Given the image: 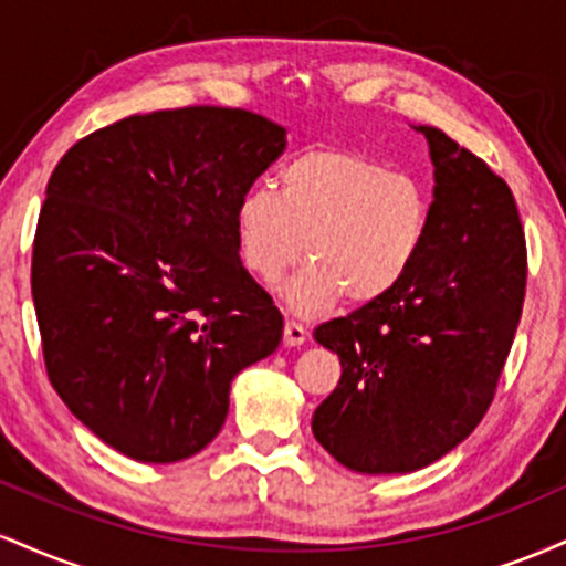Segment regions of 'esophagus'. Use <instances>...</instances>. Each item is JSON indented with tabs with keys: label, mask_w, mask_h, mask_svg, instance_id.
<instances>
[{
	"label": "esophagus",
	"mask_w": 566,
	"mask_h": 566,
	"mask_svg": "<svg viewBox=\"0 0 566 566\" xmlns=\"http://www.w3.org/2000/svg\"><path fill=\"white\" fill-rule=\"evenodd\" d=\"M305 337H308V333H305V327L297 319H287L284 322V346H303Z\"/></svg>",
	"instance_id": "1"
}]
</instances>
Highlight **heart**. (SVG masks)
<instances>
[{
    "label": "heart",
    "mask_w": 566,
    "mask_h": 566,
    "mask_svg": "<svg viewBox=\"0 0 566 566\" xmlns=\"http://www.w3.org/2000/svg\"><path fill=\"white\" fill-rule=\"evenodd\" d=\"M237 244L250 274L276 282L308 252L311 261L279 287L297 314H319L343 297L373 303L405 282L431 226V199L415 178L337 148L295 157L271 184L239 199Z\"/></svg>",
    "instance_id": "obj_1"
}]
</instances>
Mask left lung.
<instances>
[{"label": "left lung", "mask_w": 566, "mask_h": 566, "mask_svg": "<svg viewBox=\"0 0 566 566\" xmlns=\"http://www.w3.org/2000/svg\"><path fill=\"white\" fill-rule=\"evenodd\" d=\"M433 161L418 263L380 301L314 329L343 375L311 431L356 473H412L454 450L490 407L509 356L527 247L516 201L469 148L418 125Z\"/></svg>", "instance_id": "left-lung-1"}]
</instances>
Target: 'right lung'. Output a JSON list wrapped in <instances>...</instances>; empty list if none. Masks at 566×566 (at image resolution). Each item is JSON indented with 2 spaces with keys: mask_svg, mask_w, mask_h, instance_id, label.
Segmentation results:
<instances>
[{
  "mask_svg": "<svg viewBox=\"0 0 566 566\" xmlns=\"http://www.w3.org/2000/svg\"><path fill=\"white\" fill-rule=\"evenodd\" d=\"M284 146L287 129L261 114L193 106L127 116L57 161L31 263L44 365L116 452H201L226 423L231 380L282 343L233 212Z\"/></svg>",
  "mask_w": 566,
  "mask_h": 566,
  "instance_id": "add662e5",
  "label": "right lung"
}]
</instances>
